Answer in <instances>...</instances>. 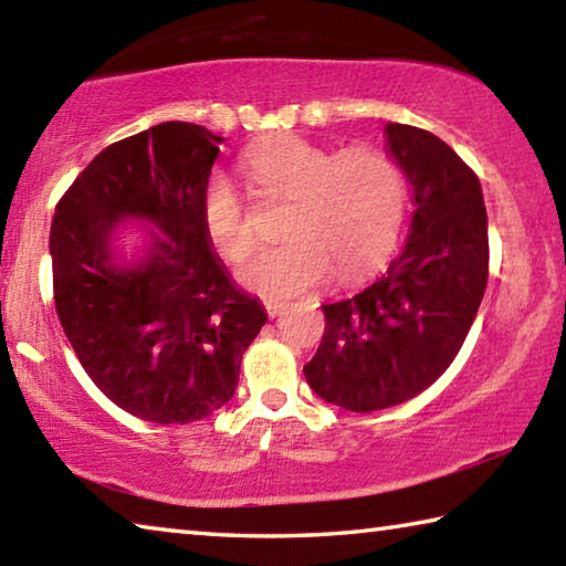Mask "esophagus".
<instances>
[{
	"label": "esophagus",
	"instance_id": "esophagus-1",
	"mask_svg": "<svg viewBox=\"0 0 566 566\" xmlns=\"http://www.w3.org/2000/svg\"><path fill=\"white\" fill-rule=\"evenodd\" d=\"M264 306H266V314H270V317L274 319V317H280V314H284L286 306H290V304H286V302H266Z\"/></svg>",
	"mask_w": 566,
	"mask_h": 566
}]
</instances>
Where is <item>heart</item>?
Masks as SVG:
<instances>
[{
  "instance_id": "obj_1",
  "label": "heart",
  "mask_w": 566,
  "mask_h": 566,
  "mask_svg": "<svg viewBox=\"0 0 566 566\" xmlns=\"http://www.w3.org/2000/svg\"><path fill=\"white\" fill-rule=\"evenodd\" d=\"M247 175L266 199H286L282 232L286 242L262 249L239 266L247 290L266 300H292L329 280H359L385 264L399 242L407 217V175L379 147L332 149L302 137H274L244 159ZM209 242L229 262L252 252L249 209L214 175L202 195Z\"/></svg>"
}]
</instances>
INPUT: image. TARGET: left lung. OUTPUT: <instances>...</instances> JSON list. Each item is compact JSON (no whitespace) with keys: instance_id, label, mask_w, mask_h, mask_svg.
Listing matches in <instances>:
<instances>
[{"instance_id":"8db88e82","label":"left lung","mask_w":566,"mask_h":566,"mask_svg":"<svg viewBox=\"0 0 566 566\" xmlns=\"http://www.w3.org/2000/svg\"><path fill=\"white\" fill-rule=\"evenodd\" d=\"M387 147L415 197L401 254L367 290L322 304L324 337L304 377L349 411L401 405L444 375L476 317L490 276L479 179L432 132L387 124Z\"/></svg>"}]
</instances>
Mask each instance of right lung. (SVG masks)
Listing matches in <instances>:
<instances>
[{"instance_id":"right-lung-1","label":"right lung","mask_w":566,"mask_h":566,"mask_svg":"<svg viewBox=\"0 0 566 566\" xmlns=\"http://www.w3.org/2000/svg\"><path fill=\"white\" fill-rule=\"evenodd\" d=\"M219 142L189 122L114 142L72 181L52 219L54 306L66 339L104 397L155 424H189L224 407L266 322L205 232L202 195ZM124 218L163 232L132 268L111 254Z\"/></svg>"}]
</instances>
